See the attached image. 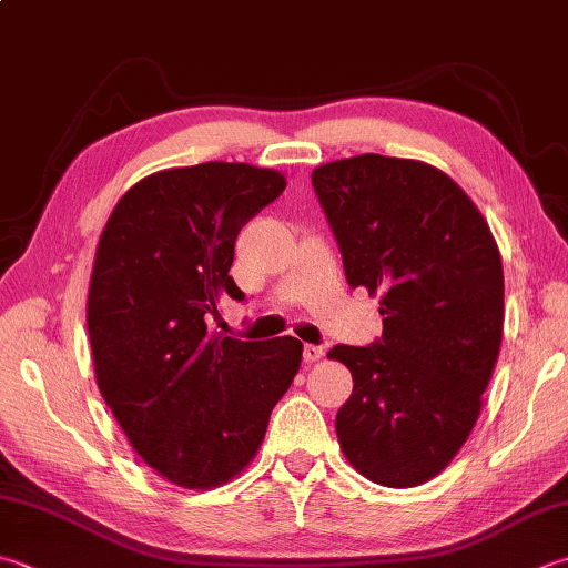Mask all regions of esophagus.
<instances>
[{
    "instance_id": "obj_1",
    "label": "esophagus",
    "mask_w": 568,
    "mask_h": 568,
    "mask_svg": "<svg viewBox=\"0 0 568 568\" xmlns=\"http://www.w3.org/2000/svg\"><path fill=\"white\" fill-rule=\"evenodd\" d=\"M322 354H325V349L320 347V344H305L303 347V359L307 362V364H313V362H317Z\"/></svg>"
}]
</instances>
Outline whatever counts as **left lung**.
<instances>
[{"label":"left lung","mask_w":568,"mask_h":568,"mask_svg":"<svg viewBox=\"0 0 568 568\" xmlns=\"http://www.w3.org/2000/svg\"><path fill=\"white\" fill-rule=\"evenodd\" d=\"M313 186L352 287L382 295V339L337 344L352 372L337 410L347 460L372 483L414 487L455 458L480 416L505 322L490 226L436 166L359 154L317 166Z\"/></svg>","instance_id":"8db88e82"}]
</instances>
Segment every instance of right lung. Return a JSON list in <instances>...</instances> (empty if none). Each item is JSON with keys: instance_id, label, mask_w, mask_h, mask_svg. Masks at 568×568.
Here are the masks:
<instances>
[{"instance_id": "1", "label": "right lung", "mask_w": 568, "mask_h": 568, "mask_svg": "<svg viewBox=\"0 0 568 568\" xmlns=\"http://www.w3.org/2000/svg\"><path fill=\"white\" fill-rule=\"evenodd\" d=\"M283 189L281 172L241 162L154 172L98 241L85 313L98 388L140 458L186 490L246 468L303 359L295 337L211 329L221 300L246 297L229 275L241 226Z\"/></svg>"}]
</instances>
